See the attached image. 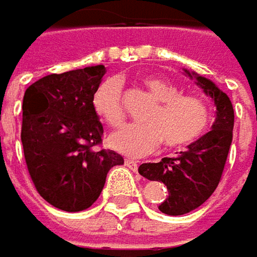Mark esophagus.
Here are the masks:
<instances>
[{"instance_id": "1", "label": "esophagus", "mask_w": 257, "mask_h": 257, "mask_svg": "<svg viewBox=\"0 0 257 257\" xmlns=\"http://www.w3.org/2000/svg\"><path fill=\"white\" fill-rule=\"evenodd\" d=\"M124 163H125V166H127V168H130L133 172H137V168H139L137 162L132 161V159H125V161H124Z\"/></svg>"}]
</instances>
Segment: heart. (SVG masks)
<instances>
[{
	"mask_svg": "<svg viewBox=\"0 0 257 257\" xmlns=\"http://www.w3.org/2000/svg\"><path fill=\"white\" fill-rule=\"evenodd\" d=\"M143 85L158 101L149 111L145 124H130L109 137V146L122 155L140 158L159 146H188L204 135L211 121L208 104L198 96L181 95L172 82L159 76H146ZM92 108L108 125L117 128L124 121L121 84L115 78L105 79L92 94Z\"/></svg>",
	"mask_w": 257,
	"mask_h": 257,
	"instance_id": "obj_1",
	"label": "heart"
}]
</instances>
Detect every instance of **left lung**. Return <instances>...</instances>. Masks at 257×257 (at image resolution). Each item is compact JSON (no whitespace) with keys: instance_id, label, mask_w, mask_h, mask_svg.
Masks as SVG:
<instances>
[{"instance_id":"8db88e82","label":"left lung","mask_w":257,"mask_h":257,"mask_svg":"<svg viewBox=\"0 0 257 257\" xmlns=\"http://www.w3.org/2000/svg\"><path fill=\"white\" fill-rule=\"evenodd\" d=\"M186 76L211 96L215 105V121L211 132L188 145L176 158H163L158 163H143L139 173L150 181L163 182L169 195L159 210L168 215H182L198 208L211 197L224 171L233 140L234 111L228 95L212 81L184 69Z\"/></svg>"}]
</instances>
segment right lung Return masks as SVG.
Segmentation results:
<instances>
[{"label":"right lung","mask_w":257,"mask_h":257,"mask_svg":"<svg viewBox=\"0 0 257 257\" xmlns=\"http://www.w3.org/2000/svg\"><path fill=\"white\" fill-rule=\"evenodd\" d=\"M105 66L52 73L36 81L23 98L21 142L37 192L59 210L78 212L95 202L108 171L122 165L114 150L95 149L102 124L92 94Z\"/></svg>","instance_id":"1"}]
</instances>
